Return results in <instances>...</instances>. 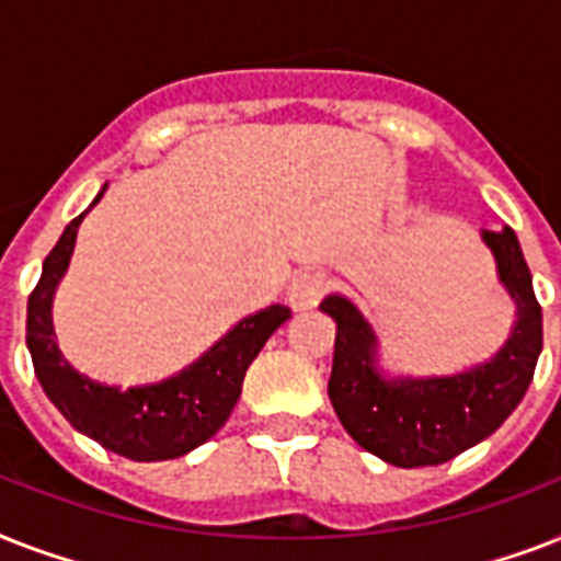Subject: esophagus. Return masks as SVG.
I'll list each match as a JSON object with an SVG mask.
<instances>
[{"mask_svg": "<svg viewBox=\"0 0 561 561\" xmlns=\"http://www.w3.org/2000/svg\"><path fill=\"white\" fill-rule=\"evenodd\" d=\"M329 285H332V279L323 271H299L288 285L290 308H297V311L314 308L325 297Z\"/></svg>", "mask_w": 561, "mask_h": 561, "instance_id": "obj_1", "label": "esophagus"}]
</instances>
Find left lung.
<instances>
[{"label": "left lung", "mask_w": 561, "mask_h": 561, "mask_svg": "<svg viewBox=\"0 0 561 561\" xmlns=\"http://www.w3.org/2000/svg\"><path fill=\"white\" fill-rule=\"evenodd\" d=\"M497 276L515 302V329L495 358L457 375L387 378L375 367L373 325L341 294L320 302L337 323L329 399L341 425L364 451L416 469L439 466L504 425L530 387L541 355V306L530 267L510 227L483 229Z\"/></svg>", "instance_id": "obj_1"}]
</instances>
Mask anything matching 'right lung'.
I'll use <instances>...</instances> for the list:
<instances>
[{
    "mask_svg": "<svg viewBox=\"0 0 561 561\" xmlns=\"http://www.w3.org/2000/svg\"><path fill=\"white\" fill-rule=\"evenodd\" d=\"M101 194L92 203H99ZM83 215L64 229L55 250L43 262L37 288L28 297L25 343L34 373L51 404L69 419V425L104 445L107 451L136 462L183 457L224 427L241 396L247 367L262 352L267 337L288 320L290 308L271 306L244 317L192 367L165 381L127 390L92 381L60 355L51 325V297L69 267Z\"/></svg>",
    "mask_w": 561,
    "mask_h": 561,
    "instance_id": "right-lung-1",
    "label": "right lung"
}]
</instances>
